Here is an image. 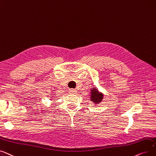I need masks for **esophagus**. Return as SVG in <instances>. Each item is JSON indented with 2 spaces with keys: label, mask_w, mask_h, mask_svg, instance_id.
Here are the masks:
<instances>
[{
  "label": "esophagus",
  "mask_w": 156,
  "mask_h": 156,
  "mask_svg": "<svg viewBox=\"0 0 156 156\" xmlns=\"http://www.w3.org/2000/svg\"><path fill=\"white\" fill-rule=\"evenodd\" d=\"M76 91H77L76 90H74V89H70V90H69V92L71 93L72 94H75L76 93H77Z\"/></svg>",
  "instance_id": "1"
}]
</instances>
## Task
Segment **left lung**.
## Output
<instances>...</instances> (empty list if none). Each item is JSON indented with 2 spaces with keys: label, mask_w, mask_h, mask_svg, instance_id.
I'll return each mask as SVG.
<instances>
[{
  "label": "left lung",
  "mask_w": 156,
  "mask_h": 156,
  "mask_svg": "<svg viewBox=\"0 0 156 156\" xmlns=\"http://www.w3.org/2000/svg\"><path fill=\"white\" fill-rule=\"evenodd\" d=\"M91 100L92 101L95 102L96 103H98L102 100L103 95L102 94H99L96 89H93V90H91Z\"/></svg>",
  "instance_id": "8db88e82"
}]
</instances>
